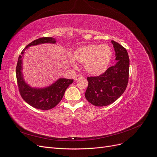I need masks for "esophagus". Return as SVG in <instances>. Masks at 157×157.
<instances>
[{"mask_svg": "<svg viewBox=\"0 0 157 157\" xmlns=\"http://www.w3.org/2000/svg\"><path fill=\"white\" fill-rule=\"evenodd\" d=\"M83 78V77H82V75H78L77 76H76V77H75V81H77V80H78L80 78Z\"/></svg>", "mask_w": 157, "mask_h": 157, "instance_id": "obj_1", "label": "esophagus"}]
</instances>
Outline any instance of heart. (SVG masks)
<instances>
[{
	"label": "heart",
	"instance_id": "heart-1",
	"mask_svg": "<svg viewBox=\"0 0 157 157\" xmlns=\"http://www.w3.org/2000/svg\"><path fill=\"white\" fill-rule=\"evenodd\" d=\"M113 57V51L107 44H88L79 47L74 52L70 62L77 67L76 61L84 65L86 72L92 76H99L107 71Z\"/></svg>",
	"mask_w": 157,
	"mask_h": 157
}]
</instances>
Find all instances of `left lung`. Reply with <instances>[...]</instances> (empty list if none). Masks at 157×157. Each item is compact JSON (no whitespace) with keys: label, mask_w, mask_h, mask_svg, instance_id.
I'll return each instance as SVG.
<instances>
[{"label":"left lung","mask_w":157,"mask_h":157,"mask_svg":"<svg viewBox=\"0 0 157 157\" xmlns=\"http://www.w3.org/2000/svg\"><path fill=\"white\" fill-rule=\"evenodd\" d=\"M115 51V65L99 77H88V86L85 98L98 107L110 105L119 98L127 87L129 77L130 59L127 50L118 42L111 40Z\"/></svg>","instance_id":"8db88e82"}]
</instances>
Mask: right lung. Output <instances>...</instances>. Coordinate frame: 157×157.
<instances>
[{
  "label": "right lung",
  "instance_id": "right-lung-1",
  "mask_svg": "<svg viewBox=\"0 0 157 157\" xmlns=\"http://www.w3.org/2000/svg\"><path fill=\"white\" fill-rule=\"evenodd\" d=\"M45 43L56 44V40L52 37H42L33 41L21 52L16 66V78L21 96L31 106L41 110H49L58 105L62 99L66 89L73 82V80L59 78L50 86L44 88L31 87L25 82L22 72L25 51L30 46Z\"/></svg>",
  "mask_w": 157,
  "mask_h": 157
}]
</instances>
